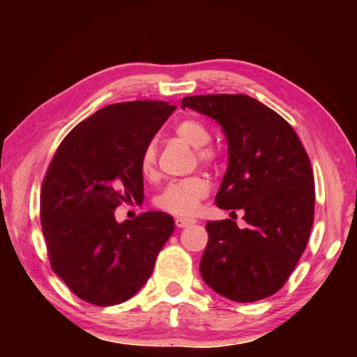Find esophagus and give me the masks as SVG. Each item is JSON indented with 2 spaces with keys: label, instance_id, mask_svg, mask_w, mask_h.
I'll return each mask as SVG.
<instances>
[{
  "label": "esophagus",
  "instance_id": "obj_1",
  "mask_svg": "<svg viewBox=\"0 0 357 357\" xmlns=\"http://www.w3.org/2000/svg\"><path fill=\"white\" fill-rule=\"evenodd\" d=\"M190 224H195V219H188V218H177L175 219V226L177 227H187Z\"/></svg>",
  "mask_w": 357,
  "mask_h": 357
}]
</instances>
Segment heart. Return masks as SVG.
I'll return each instance as SVG.
<instances>
[{"label":"heart","mask_w":357,"mask_h":357,"mask_svg":"<svg viewBox=\"0 0 357 357\" xmlns=\"http://www.w3.org/2000/svg\"><path fill=\"white\" fill-rule=\"evenodd\" d=\"M175 133L188 143L192 148L198 149L199 162L209 164L213 162L214 153L206 149L209 141H211V131L203 121L187 119L182 120L175 126ZM155 158L158 151L155 144L149 143L146 146L139 159V167L144 177H153L155 172ZM209 193V182L202 175H193V177L172 180L165 185V188L155 197V204L164 211L175 216H193L199 206V202Z\"/></svg>","instance_id":"obj_1"}]
</instances>
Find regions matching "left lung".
<instances>
[{
  "label": "left lung",
  "mask_w": 357,
  "mask_h": 357,
  "mask_svg": "<svg viewBox=\"0 0 357 357\" xmlns=\"http://www.w3.org/2000/svg\"><path fill=\"white\" fill-rule=\"evenodd\" d=\"M182 109L216 120L227 139V170L216 204L232 219L208 221L203 281L227 299L255 302L282 287L307 247L315 187L299 136L270 107L243 94L183 97ZM244 211L238 228L235 211Z\"/></svg>",
  "instance_id": "obj_1"
}]
</instances>
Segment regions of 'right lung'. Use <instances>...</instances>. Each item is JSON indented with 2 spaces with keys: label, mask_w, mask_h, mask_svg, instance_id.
Here are the masks:
<instances>
[{
  "label": "right lung",
  "mask_w": 357,
  "mask_h": 357,
  "mask_svg": "<svg viewBox=\"0 0 357 357\" xmlns=\"http://www.w3.org/2000/svg\"><path fill=\"white\" fill-rule=\"evenodd\" d=\"M174 110L162 100L107 105L76 125L53 155L40 193L43 237L53 271L89 304L133 297L172 236L167 213L116 222L115 209L144 198L141 154Z\"/></svg>",
  "instance_id": "1"
}]
</instances>
